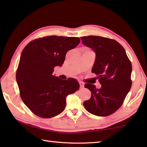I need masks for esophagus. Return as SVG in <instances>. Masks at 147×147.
Returning <instances> with one entry per match:
<instances>
[{"instance_id": "1", "label": "esophagus", "mask_w": 147, "mask_h": 147, "mask_svg": "<svg viewBox=\"0 0 147 147\" xmlns=\"http://www.w3.org/2000/svg\"><path fill=\"white\" fill-rule=\"evenodd\" d=\"M80 87L81 88H83L84 87V83L83 82H80Z\"/></svg>"}]
</instances>
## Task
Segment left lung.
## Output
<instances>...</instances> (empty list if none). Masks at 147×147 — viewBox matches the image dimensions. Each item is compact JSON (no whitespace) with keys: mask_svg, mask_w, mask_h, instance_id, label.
Segmentation results:
<instances>
[{"mask_svg":"<svg viewBox=\"0 0 147 147\" xmlns=\"http://www.w3.org/2000/svg\"><path fill=\"white\" fill-rule=\"evenodd\" d=\"M83 45L96 54L92 72L98 76L101 88L86 83L92 96L83 102L86 110L97 116H108L123 104L131 87L132 65L125 50L114 40L98 36L81 37Z\"/></svg>","mask_w":147,"mask_h":147,"instance_id":"left-lung-1","label":"left lung"}]
</instances>
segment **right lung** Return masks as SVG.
<instances>
[{
	"label": "right lung",
	"instance_id": "right-lung-1",
	"mask_svg": "<svg viewBox=\"0 0 147 147\" xmlns=\"http://www.w3.org/2000/svg\"><path fill=\"white\" fill-rule=\"evenodd\" d=\"M80 42L78 37L48 36L33 40L23 50L16 82L22 100L35 115L42 118L57 115L64 110L66 96L79 89L76 80H61L52 73Z\"/></svg>",
	"mask_w": 147,
	"mask_h": 147
}]
</instances>
